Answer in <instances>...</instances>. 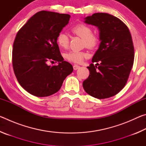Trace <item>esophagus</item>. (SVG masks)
<instances>
[{"instance_id":"obj_1","label":"esophagus","mask_w":146,"mask_h":146,"mask_svg":"<svg viewBox=\"0 0 146 146\" xmlns=\"http://www.w3.org/2000/svg\"><path fill=\"white\" fill-rule=\"evenodd\" d=\"M80 68V66H78V65H76V64H75V65L73 66V69H74V70H78V69Z\"/></svg>"}]
</instances>
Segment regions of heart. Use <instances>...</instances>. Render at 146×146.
I'll use <instances>...</instances> for the list:
<instances>
[{
    "mask_svg": "<svg viewBox=\"0 0 146 146\" xmlns=\"http://www.w3.org/2000/svg\"><path fill=\"white\" fill-rule=\"evenodd\" d=\"M73 34L82 38L84 40V45L89 49H93L97 45L98 37L93 34L92 29L88 26L83 24H78L73 26L71 29ZM59 46L62 48H66L69 44V38L67 34L60 32L56 37ZM87 54L84 51H70L66 54L65 57L69 61L75 63H80L84 58L86 57Z\"/></svg>",
    "mask_w": 146,
    "mask_h": 146,
    "instance_id": "heart-1",
    "label": "heart"
}]
</instances>
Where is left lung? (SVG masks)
I'll use <instances>...</instances> for the list:
<instances>
[{
    "label": "left lung",
    "mask_w": 146,
    "mask_h": 146,
    "mask_svg": "<svg viewBox=\"0 0 146 146\" xmlns=\"http://www.w3.org/2000/svg\"><path fill=\"white\" fill-rule=\"evenodd\" d=\"M84 23L98 28L100 43L92 58L97 64L87 67L90 76L83 82V88L98 99L111 97L124 87L133 65L130 31L121 20L108 13H94L86 17Z\"/></svg>",
    "instance_id": "obj_1"
}]
</instances>
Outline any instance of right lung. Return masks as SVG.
I'll use <instances>...</instances> for the list:
<instances>
[{
    "mask_svg": "<svg viewBox=\"0 0 146 146\" xmlns=\"http://www.w3.org/2000/svg\"><path fill=\"white\" fill-rule=\"evenodd\" d=\"M70 15L52 11L37 12L19 29L13 42L12 63L22 87L38 97L60 90L73 66L64 61L56 37L69 23ZM59 62L56 66L49 62Z\"/></svg>",
    "mask_w": 146,
    "mask_h": 146,
    "instance_id": "right-lung-1",
    "label": "right lung"
}]
</instances>
